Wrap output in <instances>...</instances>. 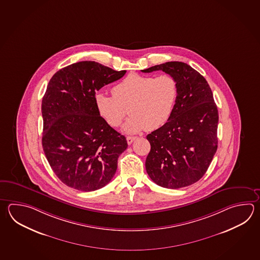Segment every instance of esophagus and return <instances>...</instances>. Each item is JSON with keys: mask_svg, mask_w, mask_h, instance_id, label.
<instances>
[{"mask_svg": "<svg viewBox=\"0 0 260 260\" xmlns=\"http://www.w3.org/2000/svg\"><path fill=\"white\" fill-rule=\"evenodd\" d=\"M136 139V137H132V136H127V144H132L133 143V141Z\"/></svg>", "mask_w": 260, "mask_h": 260, "instance_id": "1", "label": "esophagus"}]
</instances>
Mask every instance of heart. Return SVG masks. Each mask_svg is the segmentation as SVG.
<instances>
[{
	"mask_svg": "<svg viewBox=\"0 0 260 260\" xmlns=\"http://www.w3.org/2000/svg\"><path fill=\"white\" fill-rule=\"evenodd\" d=\"M178 83L170 75L154 76L131 73L112 88L113 96L94 95L96 109L107 124L118 127L127 115L123 133L135 134L154 131L169 121L178 98Z\"/></svg>",
	"mask_w": 260,
	"mask_h": 260,
	"instance_id": "obj_1",
	"label": "heart"
}]
</instances>
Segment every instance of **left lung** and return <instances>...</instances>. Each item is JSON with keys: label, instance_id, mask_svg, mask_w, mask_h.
Segmentation results:
<instances>
[{"label": "left lung", "instance_id": "1", "mask_svg": "<svg viewBox=\"0 0 260 260\" xmlns=\"http://www.w3.org/2000/svg\"><path fill=\"white\" fill-rule=\"evenodd\" d=\"M157 70L175 79L179 92L169 121L146 136L145 169L157 185L179 189L207 172L217 152L218 112L207 80L189 64L167 62L142 71Z\"/></svg>", "mask_w": 260, "mask_h": 260}]
</instances>
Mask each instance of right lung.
Masks as SVG:
<instances>
[{"instance_id":"1","label":"right lung","mask_w":260,"mask_h":260,"mask_svg":"<svg viewBox=\"0 0 260 260\" xmlns=\"http://www.w3.org/2000/svg\"><path fill=\"white\" fill-rule=\"evenodd\" d=\"M125 73L82 61L60 69L49 81L42 103V143L52 170L66 185L95 191L115 175L127 140L100 116L94 95Z\"/></svg>"}]
</instances>
